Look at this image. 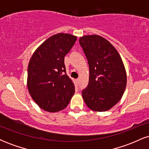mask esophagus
<instances>
[{"label":"esophagus","instance_id":"1","mask_svg":"<svg viewBox=\"0 0 149 149\" xmlns=\"http://www.w3.org/2000/svg\"><path fill=\"white\" fill-rule=\"evenodd\" d=\"M76 84L77 85H78V83H79V79H76Z\"/></svg>","mask_w":149,"mask_h":149}]
</instances>
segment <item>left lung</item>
<instances>
[{"mask_svg": "<svg viewBox=\"0 0 149 149\" xmlns=\"http://www.w3.org/2000/svg\"><path fill=\"white\" fill-rule=\"evenodd\" d=\"M90 68L89 83L82 95L86 105L95 111H106L120 100L127 76L119 53L107 40L97 35L79 39Z\"/></svg>", "mask_w": 149, "mask_h": 149, "instance_id": "8db88e82", "label": "left lung"}]
</instances>
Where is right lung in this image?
Listing matches in <instances>:
<instances>
[{
	"label": "right lung",
	"mask_w": 149,
	"mask_h": 149,
	"mask_svg": "<svg viewBox=\"0 0 149 149\" xmlns=\"http://www.w3.org/2000/svg\"><path fill=\"white\" fill-rule=\"evenodd\" d=\"M76 39L71 34H55L42 42L31 58L29 92L34 102L46 111L63 110L74 94V85L66 73L64 57Z\"/></svg>",
	"instance_id": "add662e5"
}]
</instances>
